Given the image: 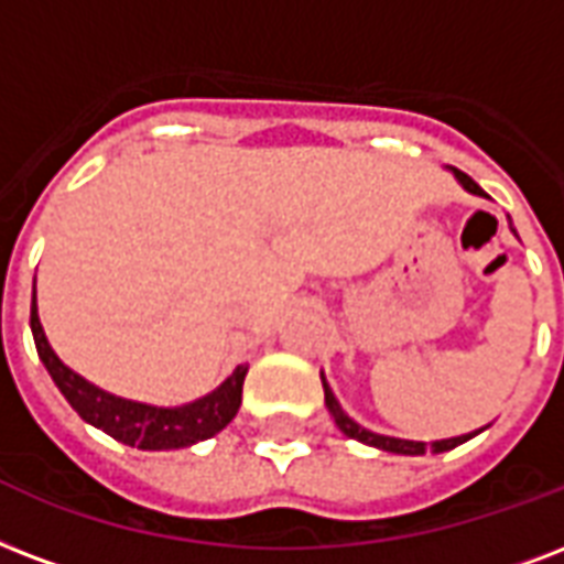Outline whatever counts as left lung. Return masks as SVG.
Instances as JSON below:
<instances>
[{
	"label": "left lung",
	"mask_w": 564,
	"mask_h": 564,
	"mask_svg": "<svg viewBox=\"0 0 564 564\" xmlns=\"http://www.w3.org/2000/svg\"><path fill=\"white\" fill-rule=\"evenodd\" d=\"M455 177H458V183H462L467 192H473V195H485L482 188L476 186L464 171H455ZM322 387H325V405H328L330 416H334V423L339 425V432L343 435L355 437V441H360V444H369V446H378V449H384V453H397V455H425L429 449L432 453H446V449H455L458 444H464V441H470L473 435H479V432H473V435H462V437H449V441H435V444H423V441H399V437H384V435H376V432H369V429H364V425H358L355 420H351L343 408H339V402L334 399V393H330V387L325 384V378H322Z\"/></svg>",
	"instance_id": "obj_1"
}]
</instances>
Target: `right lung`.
I'll return each mask as SVG.
<instances>
[{
  "label": "right lung",
  "instance_id": "1",
  "mask_svg": "<svg viewBox=\"0 0 564 564\" xmlns=\"http://www.w3.org/2000/svg\"><path fill=\"white\" fill-rule=\"evenodd\" d=\"M32 334L43 367L50 369L55 387L62 390L64 399L73 405V411L85 423L97 425V429H102L106 435H111L120 444L139 446V449H180V446H192L197 441L218 435L234 420L239 405H242V384L245 376H248V367H236L234 376L227 378L225 384L213 390L209 397L192 402V405L153 408L111 397L100 387H94L91 381L76 376L70 367H64L58 355L46 343L34 301Z\"/></svg>",
  "mask_w": 564,
  "mask_h": 564
}]
</instances>
